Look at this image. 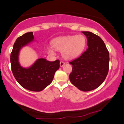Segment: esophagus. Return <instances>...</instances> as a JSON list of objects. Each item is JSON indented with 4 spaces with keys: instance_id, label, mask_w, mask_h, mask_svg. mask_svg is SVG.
<instances>
[{
    "instance_id": "obj_1",
    "label": "esophagus",
    "mask_w": 124,
    "mask_h": 124,
    "mask_svg": "<svg viewBox=\"0 0 124 124\" xmlns=\"http://www.w3.org/2000/svg\"><path fill=\"white\" fill-rule=\"evenodd\" d=\"M64 65H65V62H63V61H61V62H60V66H61V67H63Z\"/></svg>"
}]
</instances>
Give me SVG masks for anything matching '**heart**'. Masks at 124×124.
<instances>
[{"instance_id": "b5f03b06", "label": "heart", "mask_w": 124, "mask_h": 124, "mask_svg": "<svg viewBox=\"0 0 124 124\" xmlns=\"http://www.w3.org/2000/svg\"><path fill=\"white\" fill-rule=\"evenodd\" d=\"M86 42V37L80 34L57 37L52 41L53 47H48L47 51L49 54L54 55V48L56 50L62 51V55L65 59H72L79 56L84 52Z\"/></svg>"}]
</instances>
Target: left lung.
Listing matches in <instances>:
<instances>
[{"label":"left lung","mask_w":124,"mask_h":124,"mask_svg":"<svg viewBox=\"0 0 124 124\" xmlns=\"http://www.w3.org/2000/svg\"><path fill=\"white\" fill-rule=\"evenodd\" d=\"M88 48L80 57L70 61L72 71L70 82L82 91H92L103 83L109 68V53L100 37L91 32H82Z\"/></svg>","instance_id":"left-lung-1"}]
</instances>
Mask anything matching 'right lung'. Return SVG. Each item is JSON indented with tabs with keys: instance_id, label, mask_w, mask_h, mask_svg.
<instances>
[{
	"instance_id": "right-lung-1",
	"label": "right lung",
	"mask_w": 124,
	"mask_h": 124,
	"mask_svg": "<svg viewBox=\"0 0 124 124\" xmlns=\"http://www.w3.org/2000/svg\"><path fill=\"white\" fill-rule=\"evenodd\" d=\"M34 41L33 32L24 33L16 39L11 53L12 72L16 80L26 89L39 92L52 83L55 72L59 68L60 61L53 62L44 58L38 59L33 65L24 68L19 63V53L24 46Z\"/></svg>"
}]
</instances>
